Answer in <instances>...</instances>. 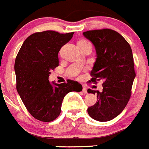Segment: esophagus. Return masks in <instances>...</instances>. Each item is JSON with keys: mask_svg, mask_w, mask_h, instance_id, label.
Listing matches in <instances>:
<instances>
[{"mask_svg": "<svg viewBox=\"0 0 149 149\" xmlns=\"http://www.w3.org/2000/svg\"><path fill=\"white\" fill-rule=\"evenodd\" d=\"M83 92L84 93H87V87L86 86H83Z\"/></svg>", "mask_w": 149, "mask_h": 149, "instance_id": "obj_1", "label": "esophagus"}]
</instances>
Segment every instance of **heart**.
<instances>
[{
	"mask_svg": "<svg viewBox=\"0 0 149 149\" xmlns=\"http://www.w3.org/2000/svg\"><path fill=\"white\" fill-rule=\"evenodd\" d=\"M86 44H90L88 42H87V41L84 40V39H81V40L78 41L77 42V46H82V45H86Z\"/></svg>",
	"mask_w": 149,
	"mask_h": 149,
	"instance_id": "obj_1",
	"label": "heart"
}]
</instances>
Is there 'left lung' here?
Instances as JSON below:
<instances>
[{
  "mask_svg": "<svg viewBox=\"0 0 149 149\" xmlns=\"http://www.w3.org/2000/svg\"><path fill=\"white\" fill-rule=\"evenodd\" d=\"M83 34L97 53L89 82L104 80L102 91H97V102L88 108V113L97 121H110L124 110L131 97L135 77L132 51L126 39L113 30H93ZM95 92L88 89V93Z\"/></svg>",
  "mask_w": 149,
  "mask_h": 149,
  "instance_id": "obj_1",
  "label": "left lung"
}]
</instances>
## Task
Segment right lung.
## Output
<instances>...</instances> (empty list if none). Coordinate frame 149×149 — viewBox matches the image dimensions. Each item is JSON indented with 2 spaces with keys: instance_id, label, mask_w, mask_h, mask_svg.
Returning <instances> with one entry per match:
<instances>
[{
  "instance_id": "1",
  "label": "right lung",
  "mask_w": 149,
  "mask_h": 149,
  "mask_svg": "<svg viewBox=\"0 0 149 149\" xmlns=\"http://www.w3.org/2000/svg\"><path fill=\"white\" fill-rule=\"evenodd\" d=\"M74 32H38L28 36L15 59L17 91L25 107L36 119L54 121L61 113L62 102L69 92L81 91L77 81L49 83L50 71L58 66V52L71 40Z\"/></svg>"
}]
</instances>
